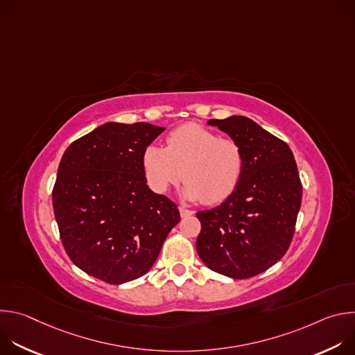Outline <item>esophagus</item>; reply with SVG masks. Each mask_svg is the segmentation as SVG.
Returning a JSON list of instances; mask_svg holds the SVG:
<instances>
[{"label": "esophagus", "mask_w": 355, "mask_h": 355, "mask_svg": "<svg viewBox=\"0 0 355 355\" xmlns=\"http://www.w3.org/2000/svg\"><path fill=\"white\" fill-rule=\"evenodd\" d=\"M178 209H180V215H181V218H187V216H191V215H193V212H192V211H189V209H185V208H182V207H180Z\"/></svg>", "instance_id": "34e87169"}]
</instances>
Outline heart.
Here are the masks:
<instances>
[{
    "label": "heart",
    "mask_w": 355,
    "mask_h": 355,
    "mask_svg": "<svg viewBox=\"0 0 355 355\" xmlns=\"http://www.w3.org/2000/svg\"><path fill=\"white\" fill-rule=\"evenodd\" d=\"M141 168L155 192L163 193L182 178L187 199L214 205L237 189L244 174V153L239 141L188 123L168 133L166 147L147 146L141 153Z\"/></svg>",
    "instance_id": "obj_1"
}]
</instances>
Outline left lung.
<instances>
[{
    "instance_id": "8db88e82",
    "label": "left lung",
    "mask_w": 355,
    "mask_h": 355,
    "mask_svg": "<svg viewBox=\"0 0 355 355\" xmlns=\"http://www.w3.org/2000/svg\"><path fill=\"white\" fill-rule=\"evenodd\" d=\"M208 125L240 143L244 174L230 198L196 214V251L212 271L245 279L284 257L295 233L302 184L289 146L254 121L233 115Z\"/></svg>"
}]
</instances>
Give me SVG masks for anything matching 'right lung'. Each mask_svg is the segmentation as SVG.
Wrapping results in <instances>:
<instances>
[{"instance_id":"1","label":"right lung","mask_w":355,"mask_h":355,"mask_svg":"<svg viewBox=\"0 0 355 355\" xmlns=\"http://www.w3.org/2000/svg\"><path fill=\"white\" fill-rule=\"evenodd\" d=\"M164 128L108 122L73 141L59 164L53 211L70 260L119 285L144 275L180 222L177 205L147 187L143 150Z\"/></svg>"}]
</instances>
